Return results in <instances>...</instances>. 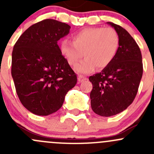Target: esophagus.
<instances>
[{
  "instance_id": "obj_1",
  "label": "esophagus",
  "mask_w": 154,
  "mask_h": 154,
  "mask_svg": "<svg viewBox=\"0 0 154 154\" xmlns=\"http://www.w3.org/2000/svg\"><path fill=\"white\" fill-rule=\"evenodd\" d=\"M77 80H78L79 83H82V82H83L84 80H86V77H83V76L82 75H79L78 77H77Z\"/></svg>"
}]
</instances>
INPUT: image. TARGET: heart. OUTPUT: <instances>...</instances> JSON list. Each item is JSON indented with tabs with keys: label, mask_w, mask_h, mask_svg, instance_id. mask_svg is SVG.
Instances as JSON below:
<instances>
[{
	"label": "heart",
	"mask_w": 154,
	"mask_h": 154,
	"mask_svg": "<svg viewBox=\"0 0 154 154\" xmlns=\"http://www.w3.org/2000/svg\"><path fill=\"white\" fill-rule=\"evenodd\" d=\"M73 42L62 40L60 53L68 64L75 66L83 56L86 58L75 70L78 73L88 74L97 68L103 69L111 64L119 48L118 32L110 27H86L72 35Z\"/></svg>",
	"instance_id": "b5f03b06"
}]
</instances>
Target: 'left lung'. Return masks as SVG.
Returning <instances> with one entry per match:
<instances>
[{
    "mask_svg": "<svg viewBox=\"0 0 154 154\" xmlns=\"http://www.w3.org/2000/svg\"><path fill=\"white\" fill-rule=\"evenodd\" d=\"M119 36V48L109 66L90 76L91 106L94 113L109 117L125 110L134 100L143 73L140 48L130 34L112 22Z\"/></svg>",
    "mask_w": 154,
    "mask_h": 154,
    "instance_id": "1",
    "label": "left lung"
}]
</instances>
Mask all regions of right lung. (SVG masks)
Segmentation results:
<instances>
[{
  "label": "right lung",
  "instance_id": "add662e5",
  "mask_svg": "<svg viewBox=\"0 0 154 154\" xmlns=\"http://www.w3.org/2000/svg\"><path fill=\"white\" fill-rule=\"evenodd\" d=\"M71 27L45 19L26 29L12 54V77L20 101L37 116L60 109L77 81V75L60 53L57 42Z\"/></svg>",
  "mask_w": 154,
  "mask_h": 154
}]
</instances>
